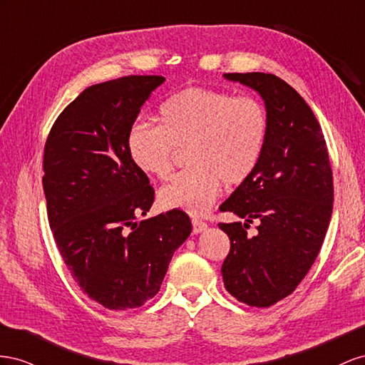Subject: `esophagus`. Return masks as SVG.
<instances>
[{
    "mask_svg": "<svg viewBox=\"0 0 365 365\" xmlns=\"http://www.w3.org/2000/svg\"><path fill=\"white\" fill-rule=\"evenodd\" d=\"M191 222H192V232L194 234H200V232H203L207 229V225L205 222L199 220V218H192Z\"/></svg>",
    "mask_w": 365,
    "mask_h": 365,
    "instance_id": "obj_1",
    "label": "esophagus"
}]
</instances>
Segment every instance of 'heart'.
<instances>
[{
	"label": "heart",
	"mask_w": 365,
	"mask_h": 365,
	"mask_svg": "<svg viewBox=\"0 0 365 365\" xmlns=\"http://www.w3.org/2000/svg\"><path fill=\"white\" fill-rule=\"evenodd\" d=\"M269 134L264 106L252 96H234L222 90L190 87L166 99L158 125H136L128 151L139 168L168 180L179 151L186 150V171L159 192L168 210L206 212L226 186L252 175Z\"/></svg>",
	"instance_id": "b5f03b06"
}]
</instances>
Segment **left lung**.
<instances>
[{
    "mask_svg": "<svg viewBox=\"0 0 365 365\" xmlns=\"http://www.w3.org/2000/svg\"><path fill=\"white\" fill-rule=\"evenodd\" d=\"M225 78L262 95L269 134L252 175L220 206L245 220L218 223L231 240L223 283L242 303L269 307L294 292L324 242L333 210L327 145L314 111L281 78L258 71Z\"/></svg>",
    "mask_w": 365,
    "mask_h": 365,
    "instance_id": "obj_1",
    "label": "left lung"
}]
</instances>
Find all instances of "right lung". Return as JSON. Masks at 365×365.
Listing matches in <instances>:
<instances>
[{"instance_id":"obj_1","label":"right lung","mask_w":365,"mask_h":365,"mask_svg":"<svg viewBox=\"0 0 365 365\" xmlns=\"http://www.w3.org/2000/svg\"><path fill=\"white\" fill-rule=\"evenodd\" d=\"M163 76H123L86 88L51 127L43 188L58 251L82 292L110 310L143 306L159 292L175 249L192 231L186 212L147 220L150 179L128 136Z\"/></svg>"}]
</instances>
